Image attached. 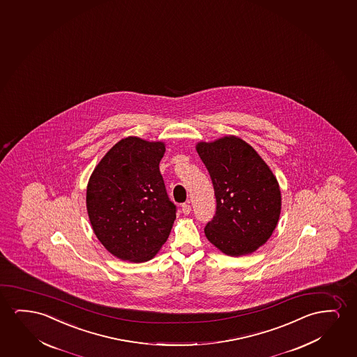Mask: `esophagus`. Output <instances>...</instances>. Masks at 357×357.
Here are the masks:
<instances>
[{"label": "esophagus", "instance_id": "esophagus-1", "mask_svg": "<svg viewBox=\"0 0 357 357\" xmlns=\"http://www.w3.org/2000/svg\"><path fill=\"white\" fill-rule=\"evenodd\" d=\"M182 213L185 214V215H188L190 213H191V206H190V203H185V204H182L181 206Z\"/></svg>", "mask_w": 357, "mask_h": 357}]
</instances>
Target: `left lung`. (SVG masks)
Listing matches in <instances>:
<instances>
[{
  "mask_svg": "<svg viewBox=\"0 0 357 357\" xmlns=\"http://www.w3.org/2000/svg\"><path fill=\"white\" fill-rule=\"evenodd\" d=\"M209 171L216 211L206 224L208 241L227 256L251 255L275 230L282 192L271 167L240 137L225 136L196 146Z\"/></svg>",
  "mask_w": 357,
  "mask_h": 357,
  "instance_id": "obj_1",
  "label": "left lung"
}]
</instances>
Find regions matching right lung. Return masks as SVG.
<instances>
[{
	"label": "right lung",
	"mask_w": 357,
	"mask_h": 357,
	"mask_svg": "<svg viewBox=\"0 0 357 357\" xmlns=\"http://www.w3.org/2000/svg\"><path fill=\"white\" fill-rule=\"evenodd\" d=\"M164 154V142L127 137L102 156L89 177L91 229L121 261H151L170 235L176 206L159 170Z\"/></svg>",
	"instance_id": "add662e5"
}]
</instances>
